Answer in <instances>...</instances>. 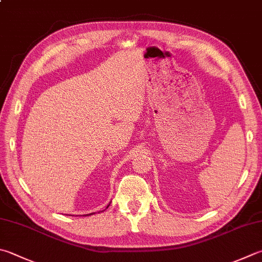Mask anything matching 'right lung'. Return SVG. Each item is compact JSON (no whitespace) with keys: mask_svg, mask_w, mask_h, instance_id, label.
<instances>
[{"mask_svg":"<svg viewBox=\"0 0 262 262\" xmlns=\"http://www.w3.org/2000/svg\"><path fill=\"white\" fill-rule=\"evenodd\" d=\"M108 206H110V204L107 205V208H108ZM91 214H95V213H90V214H85V215H91Z\"/></svg>","mask_w":262,"mask_h":262,"instance_id":"1","label":"right lung"}]
</instances>
